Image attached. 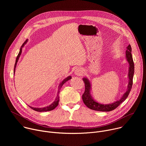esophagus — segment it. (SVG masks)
<instances>
[{
    "mask_svg": "<svg viewBox=\"0 0 146 146\" xmlns=\"http://www.w3.org/2000/svg\"><path fill=\"white\" fill-rule=\"evenodd\" d=\"M74 73H75L76 75H77L78 76H82L83 74V73H84V72H83V70L81 69L78 68V69H77L75 70Z\"/></svg>",
    "mask_w": 146,
    "mask_h": 146,
    "instance_id": "esophagus-1",
    "label": "esophagus"
}]
</instances>
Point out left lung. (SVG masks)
<instances>
[{
    "mask_svg": "<svg viewBox=\"0 0 146 146\" xmlns=\"http://www.w3.org/2000/svg\"><path fill=\"white\" fill-rule=\"evenodd\" d=\"M131 52H132V48H131V45L129 44L127 47V50L126 51V57L129 64V74H128L129 84H128L127 91L123 94V96L121 98L120 100H118V101L113 103L109 104V105H102V104H100L99 103L96 102L92 99V98L90 95L91 84L89 81L86 78H84L82 79L85 84V91L84 94H82V99L85 105L88 108L94 110L100 111H112L115 109L122 102H123L127 98L132 89V87L133 84V77L134 74V68H135L134 63H133V60Z\"/></svg>",
    "mask_w": 146,
    "mask_h": 146,
    "instance_id": "obj_1",
    "label": "left lung"
}]
</instances>
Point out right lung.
I'll return each instance as SVG.
<instances>
[{
  "label": "right lung",
  "instance_id": "obj_1",
  "mask_svg": "<svg viewBox=\"0 0 146 146\" xmlns=\"http://www.w3.org/2000/svg\"><path fill=\"white\" fill-rule=\"evenodd\" d=\"M27 40H26L25 42H24V43L23 44V45L21 46V48H20V51H19V52L18 54V55H17V58H16L15 64V65H14V73H15V67H16V65H17V62H18V59H19V56H20V55H21V52H22V48H23V47H24V44H26V43L27 42ZM71 78H72V77H71V76H69V77H68L67 78H66L65 79H64L63 81H62V82H61L60 84H59V86L58 94H59V91H60V88H61L62 86L64 84V83H65V82H66L67 81L69 80H70V79H71ZM59 100V95H58V96H57V97H56V98L55 100V101H54V102L51 104V105H50L49 106H47V107L43 108H32V107H30V108H31L32 109H33V110L36 111H39V112L51 111V110H54V109H55V108L58 105Z\"/></svg>",
  "mask_w": 146,
  "mask_h": 146
}]
</instances>
